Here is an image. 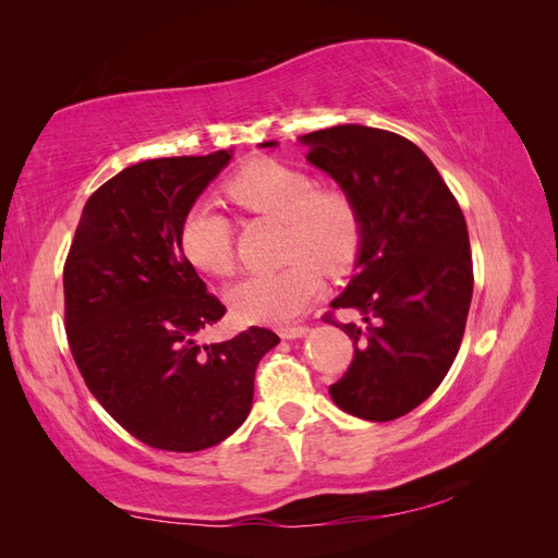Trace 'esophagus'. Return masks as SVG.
<instances>
[{
    "mask_svg": "<svg viewBox=\"0 0 558 558\" xmlns=\"http://www.w3.org/2000/svg\"><path fill=\"white\" fill-rule=\"evenodd\" d=\"M307 326H298V324H293V326H279L277 328V332L283 337V340H295V337H302V335H307Z\"/></svg>",
    "mask_w": 558,
    "mask_h": 558,
    "instance_id": "34e87169",
    "label": "esophagus"
}]
</instances>
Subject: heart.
<instances>
[{"label":"heart","instance_id":"obj_1","mask_svg":"<svg viewBox=\"0 0 558 558\" xmlns=\"http://www.w3.org/2000/svg\"><path fill=\"white\" fill-rule=\"evenodd\" d=\"M226 195L242 211L283 221L279 269L253 272L234 283L232 314L251 324H283L305 312L324 291V272L340 277L356 263L363 218L356 199L342 189H320L302 167L281 160H253L226 181ZM179 248L195 269L211 277L234 272V226L214 202L199 199L185 211Z\"/></svg>","mask_w":558,"mask_h":558}]
</instances>
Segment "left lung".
<instances>
[{
  "instance_id": "left-lung-1",
  "label": "left lung",
  "mask_w": 558,
  "mask_h": 558,
  "mask_svg": "<svg viewBox=\"0 0 558 558\" xmlns=\"http://www.w3.org/2000/svg\"><path fill=\"white\" fill-rule=\"evenodd\" d=\"M302 142L363 218L359 272L330 305L360 320L324 314L353 342L330 396L359 418L393 421L433 396L459 353L475 283L465 218L424 150L396 132L335 125Z\"/></svg>"
}]
</instances>
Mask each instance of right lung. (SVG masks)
I'll list each match as a JSON object with an SVG mask.
<instances>
[{
    "mask_svg": "<svg viewBox=\"0 0 558 558\" xmlns=\"http://www.w3.org/2000/svg\"><path fill=\"white\" fill-rule=\"evenodd\" d=\"M228 150L128 167L88 197L66 253L64 330L97 402L140 442L199 451L238 430L253 377L279 337L251 326L218 344L195 335L226 305L179 248V228Z\"/></svg>",
    "mask_w": 558,
    "mask_h": 558,
    "instance_id": "1",
    "label": "right lung"
}]
</instances>
